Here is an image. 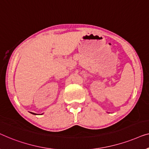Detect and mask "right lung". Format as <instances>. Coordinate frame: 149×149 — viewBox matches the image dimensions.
<instances>
[{"instance_id":"obj_1","label":"right lung","mask_w":149,"mask_h":149,"mask_svg":"<svg viewBox=\"0 0 149 149\" xmlns=\"http://www.w3.org/2000/svg\"><path fill=\"white\" fill-rule=\"evenodd\" d=\"M31 113H32V114H33V115H36V113H32V112H31Z\"/></svg>"}]
</instances>
